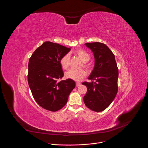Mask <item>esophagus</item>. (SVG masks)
<instances>
[{
    "instance_id": "esophagus-1",
    "label": "esophagus",
    "mask_w": 148,
    "mask_h": 148,
    "mask_svg": "<svg viewBox=\"0 0 148 148\" xmlns=\"http://www.w3.org/2000/svg\"><path fill=\"white\" fill-rule=\"evenodd\" d=\"M81 85V84L80 82H76V86L77 87H78V86H79Z\"/></svg>"
}]
</instances>
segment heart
Masks as SVG:
<instances>
[{
  "label": "heart",
  "instance_id": "heart-1",
  "mask_svg": "<svg viewBox=\"0 0 148 148\" xmlns=\"http://www.w3.org/2000/svg\"><path fill=\"white\" fill-rule=\"evenodd\" d=\"M77 54L78 57L82 60L84 62V67H86V63L90 60V56L89 54L85 50H83L81 49L78 50L77 51ZM60 63L61 67L64 69L67 70L69 69L70 64V57L69 53H67L63 56L60 60ZM87 73V71L82 69L79 70H74L71 69L67 72L66 73L65 76L68 79H71L74 81H80L84 77H86Z\"/></svg>",
  "mask_w": 148,
  "mask_h": 148
}]
</instances>
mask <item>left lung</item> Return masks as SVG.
Listing matches in <instances>:
<instances>
[{"label": "left lung", "mask_w": 148, "mask_h": 148, "mask_svg": "<svg viewBox=\"0 0 148 148\" xmlns=\"http://www.w3.org/2000/svg\"><path fill=\"white\" fill-rule=\"evenodd\" d=\"M85 45L94 53L95 65L88 77L92 81L82 82L87 87L84 102L91 110L101 112L109 107L117 94L118 69L115 56L107 46L99 42Z\"/></svg>", "instance_id": "8db88e82"}]
</instances>
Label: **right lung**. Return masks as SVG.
<instances>
[{"label": "right lung", "instance_id": "1", "mask_svg": "<svg viewBox=\"0 0 148 148\" xmlns=\"http://www.w3.org/2000/svg\"><path fill=\"white\" fill-rule=\"evenodd\" d=\"M70 50L59 44L46 41L34 51L29 59V87L36 102L48 111L56 112L61 109L75 87L73 79L58 81L64 76L60 58Z\"/></svg>", "mask_w": 148, "mask_h": 148}]
</instances>
